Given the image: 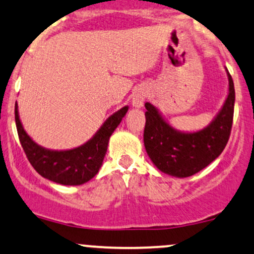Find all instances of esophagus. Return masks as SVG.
Returning <instances> with one entry per match:
<instances>
[{
  "label": "esophagus",
  "mask_w": 254,
  "mask_h": 254,
  "mask_svg": "<svg viewBox=\"0 0 254 254\" xmlns=\"http://www.w3.org/2000/svg\"><path fill=\"white\" fill-rule=\"evenodd\" d=\"M144 99H145V93L142 92V90H138V92L133 95L132 105L135 107H142L144 104Z\"/></svg>",
  "instance_id": "obj_1"
}]
</instances>
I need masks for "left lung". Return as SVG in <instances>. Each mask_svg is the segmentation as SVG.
<instances>
[{"label": "left lung", "instance_id": "left-lung-1", "mask_svg": "<svg viewBox=\"0 0 254 254\" xmlns=\"http://www.w3.org/2000/svg\"><path fill=\"white\" fill-rule=\"evenodd\" d=\"M229 94L217 117L193 133L174 130L155 107L145 103L144 147L153 164L164 173L186 178L210 165L228 142L234 116V82L228 71Z\"/></svg>", "mask_w": 254, "mask_h": 254}]
</instances>
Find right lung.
<instances>
[{"instance_id": "right-lung-1", "label": "right lung", "mask_w": 254, "mask_h": 254, "mask_svg": "<svg viewBox=\"0 0 254 254\" xmlns=\"http://www.w3.org/2000/svg\"><path fill=\"white\" fill-rule=\"evenodd\" d=\"M127 112V106L113 113L90 141L71 150H48L34 143L26 133L15 105V124L20 143L30 164L40 176L62 185H81L92 179L101 167L110 136Z\"/></svg>"}]
</instances>
